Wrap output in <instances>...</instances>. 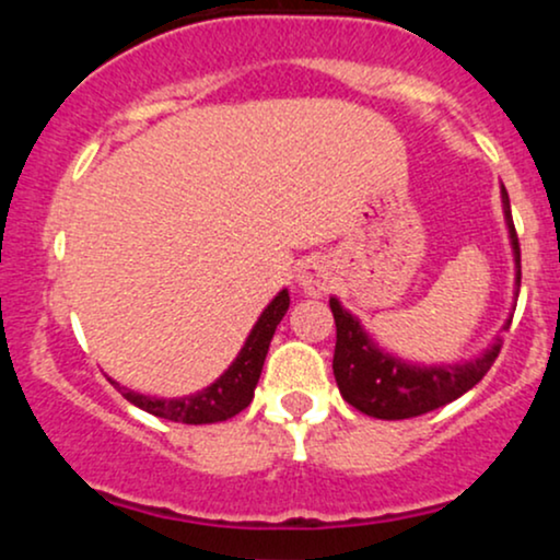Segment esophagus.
<instances>
[{
  "label": "esophagus",
  "mask_w": 560,
  "mask_h": 560,
  "mask_svg": "<svg viewBox=\"0 0 560 560\" xmlns=\"http://www.w3.org/2000/svg\"><path fill=\"white\" fill-rule=\"evenodd\" d=\"M331 268L326 266V260L320 258H311L305 262V266L300 268V284L302 289H305L307 294H316V298H320V294H326L331 289Z\"/></svg>",
  "instance_id": "esophagus-1"
}]
</instances>
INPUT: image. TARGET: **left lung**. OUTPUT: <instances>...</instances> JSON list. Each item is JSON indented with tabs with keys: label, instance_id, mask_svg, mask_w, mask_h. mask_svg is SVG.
Masks as SVG:
<instances>
[{
	"label": "left lung",
	"instance_id": "left-lung-1",
	"mask_svg": "<svg viewBox=\"0 0 560 560\" xmlns=\"http://www.w3.org/2000/svg\"><path fill=\"white\" fill-rule=\"evenodd\" d=\"M503 208L508 231H511L513 253H516L518 268V287H522V247H518V234L511 218V202L508 191L503 189ZM337 324V347H334V378H337L339 392L352 408H358L365 416L387 421L413 419L429 410L442 408V405L458 400L468 389L477 387L492 369L494 358L500 355L503 339H498L485 355L471 363L460 365H410L387 355L371 342L369 334L361 329L355 318L339 305L337 300H329ZM511 329V320L505 324V331Z\"/></svg>",
	"mask_w": 560,
	"mask_h": 560
}]
</instances>
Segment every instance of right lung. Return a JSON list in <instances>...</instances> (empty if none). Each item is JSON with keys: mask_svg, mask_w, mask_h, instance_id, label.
<instances>
[{"mask_svg": "<svg viewBox=\"0 0 560 560\" xmlns=\"http://www.w3.org/2000/svg\"><path fill=\"white\" fill-rule=\"evenodd\" d=\"M289 307V294L287 289L279 292L271 305L262 311V316L255 324V329L249 331L247 342H244L242 352L236 355V361L229 365V371L218 378L215 384H210L208 389L197 392V395L178 397V400H160V397H147L139 392L124 389V397L128 402H133L137 408L147 410V413L158 416V419H168L178 423H215L226 421L231 416L242 413L249 402H253L255 384H258L262 363H266L268 345H271L276 326L284 318Z\"/></svg>", "mask_w": 560, "mask_h": 560, "instance_id": "add662e5", "label": "right lung"}]
</instances>
